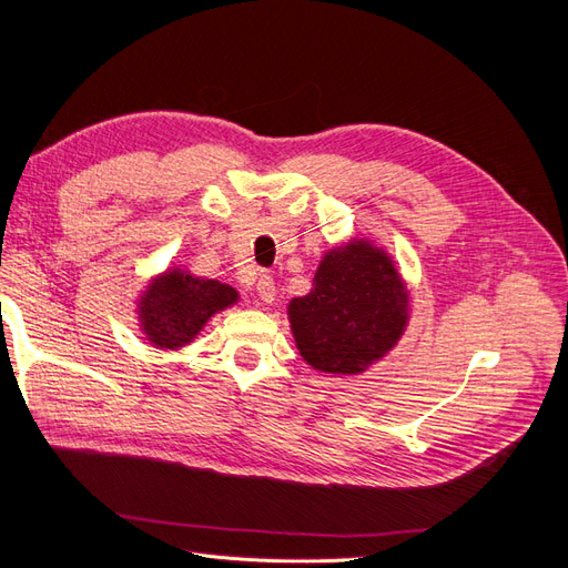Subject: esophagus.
I'll return each mask as SVG.
<instances>
[{
    "label": "esophagus",
    "mask_w": 568,
    "mask_h": 568,
    "mask_svg": "<svg viewBox=\"0 0 568 568\" xmlns=\"http://www.w3.org/2000/svg\"><path fill=\"white\" fill-rule=\"evenodd\" d=\"M255 294L263 303H272L274 301V282L270 274H261V280L255 284Z\"/></svg>",
    "instance_id": "34e87169"
}]
</instances>
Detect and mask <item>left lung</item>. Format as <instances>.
<instances>
[{"instance_id":"left-lung-1","label":"left lung","mask_w":568,"mask_h":568,"mask_svg":"<svg viewBox=\"0 0 568 568\" xmlns=\"http://www.w3.org/2000/svg\"><path fill=\"white\" fill-rule=\"evenodd\" d=\"M409 294L388 253L348 242L322 257L313 291L288 303L296 346L311 367L359 374L403 336Z\"/></svg>"}]
</instances>
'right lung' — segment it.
I'll list each match as a JSON object with an SVG mask.
<instances>
[{"label": "right lung", "mask_w": 568, "mask_h": 568, "mask_svg": "<svg viewBox=\"0 0 568 568\" xmlns=\"http://www.w3.org/2000/svg\"><path fill=\"white\" fill-rule=\"evenodd\" d=\"M239 294L215 280H201L184 270H168L140 298V326L156 348L178 351L192 343L215 313L234 305Z\"/></svg>", "instance_id": "right-lung-1"}]
</instances>
